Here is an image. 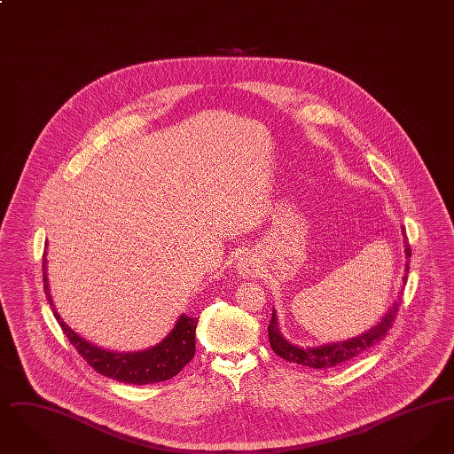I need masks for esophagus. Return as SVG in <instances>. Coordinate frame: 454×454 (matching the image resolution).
<instances>
[{"label": "esophagus", "mask_w": 454, "mask_h": 454, "mask_svg": "<svg viewBox=\"0 0 454 454\" xmlns=\"http://www.w3.org/2000/svg\"><path fill=\"white\" fill-rule=\"evenodd\" d=\"M254 267H255V265H254L252 262H248V260H247V262H243V263L239 265V269H241L245 274H254V272H255V269H254Z\"/></svg>", "instance_id": "1"}]
</instances>
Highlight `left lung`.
<instances>
[{"label": "left lung", "instance_id": "8db88e82", "mask_svg": "<svg viewBox=\"0 0 454 454\" xmlns=\"http://www.w3.org/2000/svg\"><path fill=\"white\" fill-rule=\"evenodd\" d=\"M405 254L407 259L411 257V248L409 243H405ZM407 274H409V263H407ZM407 281V276L403 278V282ZM402 294L396 298V301L391 304L387 315L383 317V320L376 326H372L369 332L350 339L340 344H332V346L315 347V348H301V347L293 346L289 344L286 339H282L279 330H278V322H276V315L272 313V320L267 326L269 332V342L272 350L281 356L282 359L289 361V363H296L301 366L313 367V369H328V367L339 366L342 363H347L354 357H357L359 354L366 352L367 348L376 346L378 342H381L391 328V325L396 318V313L402 306Z\"/></svg>", "mask_w": 454, "mask_h": 454}]
</instances>
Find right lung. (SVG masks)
<instances>
[{
    "label": "right lung",
    "instance_id": "add662e5",
    "mask_svg": "<svg viewBox=\"0 0 454 454\" xmlns=\"http://www.w3.org/2000/svg\"><path fill=\"white\" fill-rule=\"evenodd\" d=\"M43 270L45 296L51 301L49 286L45 278V255H43ZM54 317L59 326L63 328L67 340L78 350V354L87 361L88 364L102 376H107L121 383L150 385L158 381H167L175 374H178L194 357L195 326L199 318H191L187 315H182L178 318V322L163 342L148 350L132 352V354L108 352L100 347L91 346L65 325L61 317L58 315V311H54Z\"/></svg>",
    "mask_w": 454,
    "mask_h": 454
}]
</instances>
